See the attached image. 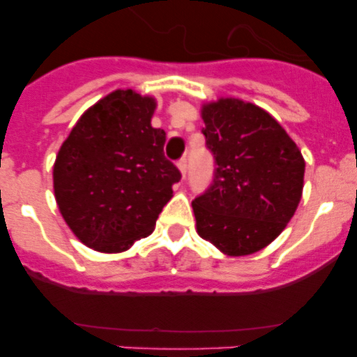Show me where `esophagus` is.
I'll list each match as a JSON object with an SVG mask.
<instances>
[{"mask_svg":"<svg viewBox=\"0 0 357 357\" xmlns=\"http://www.w3.org/2000/svg\"><path fill=\"white\" fill-rule=\"evenodd\" d=\"M176 166H178V169H181L182 175H185V172H188V159H185V157L178 159L176 160Z\"/></svg>","mask_w":357,"mask_h":357,"instance_id":"34e87169","label":"esophagus"}]
</instances>
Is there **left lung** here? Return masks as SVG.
Returning <instances> with one entry per match:
<instances>
[{"instance_id": "8db88e82", "label": "left lung", "mask_w": 357, "mask_h": 357, "mask_svg": "<svg viewBox=\"0 0 357 357\" xmlns=\"http://www.w3.org/2000/svg\"><path fill=\"white\" fill-rule=\"evenodd\" d=\"M202 118L216 168L193 200L198 234L227 255L254 254L295 214L305 162L284 128L257 105L222 98L204 105Z\"/></svg>"}]
</instances>
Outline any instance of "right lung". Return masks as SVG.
<instances>
[{
  "label": "right lung",
  "mask_w": 357,
  "mask_h": 357,
  "mask_svg": "<svg viewBox=\"0 0 357 357\" xmlns=\"http://www.w3.org/2000/svg\"><path fill=\"white\" fill-rule=\"evenodd\" d=\"M153 98L114 91L91 107L62 143L53 188L62 218L98 252L146 238L181 172L164 157L166 132L151 127Z\"/></svg>",
  "instance_id": "1"
}]
</instances>
